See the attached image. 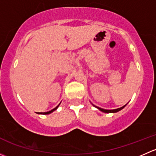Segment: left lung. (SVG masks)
<instances>
[{
  "mask_svg": "<svg viewBox=\"0 0 156 156\" xmlns=\"http://www.w3.org/2000/svg\"><path fill=\"white\" fill-rule=\"evenodd\" d=\"M125 106H126V105H125V106H122V107H121V108H115V109H112V110H108V109H104V108H100V107H98V106H94V107L97 108H98L99 110H100V111L103 112H106V113H115V112H119V111H120V110H122V108H123L124 107H125Z\"/></svg>",
  "mask_w": 156,
  "mask_h": 156,
  "instance_id": "1",
  "label": "left lung"
}]
</instances>
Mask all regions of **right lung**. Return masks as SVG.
Wrapping results in <instances>:
<instances>
[{
  "mask_svg": "<svg viewBox=\"0 0 156 156\" xmlns=\"http://www.w3.org/2000/svg\"><path fill=\"white\" fill-rule=\"evenodd\" d=\"M59 104H60V103H59ZM59 104L57 106H56V108H53V109L52 110H50V111H49V112H39L38 114H43V115H48V114H50V113H51V112H53V111H55V110L56 109V108H57L58 107H59Z\"/></svg>",
  "mask_w": 156,
  "mask_h": 156,
  "instance_id": "add662e5",
  "label": "right lung"
}]
</instances>
